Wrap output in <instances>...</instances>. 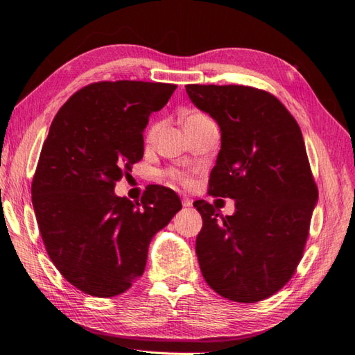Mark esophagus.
<instances>
[{"mask_svg":"<svg viewBox=\"0 0 355 355\" xmlns=\"http://www.w3.org/2000/svg\"><path fill=\"white\" fill-rule=\"evenodd\" d=\"M191 205H193V200H191L190 198H186V196H184V198H183V207H184V208H190Z\"/></svg>","mask_w":355,"mask_h":355,"instance_id":"34e87169","label":"esophagus"}]
</instances>
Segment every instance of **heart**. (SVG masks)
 I'll list each match as a JSON object with an SVG mask.
<instances>
[{
	"mask_svg": "<svg viewBox=\"0 0 355 355\" xmlns=\"http://www.w3.org/2000/svg\"><path fill=\"white\" fill-rule=\"evenodd\" d=\"M204 120H209V119H208L205 114H202V113H193V114H190V116L186 119V125L198 123V121H204ZM159 128H160V125H159V123H155L153 126H151V128L148 129V134H147V139H148V141L155 139ZM171 177L174 178V180H177V181H181V183H186V181H187V175L183 174V172H178V171H172V172H171Z\"/></svg>",
	"mask_w": 355,
	"mask_h": 355,
	"instance_id": "heart-1",
	"label": "heart"
}]
</instances>
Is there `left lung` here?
Masks as SVG:
<instances>
[{
    "label": "left lung",
    "instance_id": "obj_1",
    "mask_svg": "<svg viewBox=\"0 0 355 355\" xmlns=\"http://www.w3.org/2000/svg\"><path fill=\"white\" fill-rule=\"evenodd\" d=\"M186 92L221 132L209 193L235 200L226 217L205 200L193 204L204 221L196 238L200 272L223 297L263 300L295 273L318 200L302 130L265 90L187 85Z\"/></svg>",
    "mask_w": 355,
    "mask_h": 355
}]
</instances>
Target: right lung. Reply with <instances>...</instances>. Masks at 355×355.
Returning <instances> with one entry per match:
<instances>
[{"label": "right lung", "mask_w": 355, "mask_h": 355, "mask_svg": "<svg viewBox=\"0 0 355 355\" xmlns=\"http://www.w3.org/2000/svg\"><path fill=\"white\" fill-rule=\"evenodd\" d=\"M175 85L99 82L58 111L33 180V207L53 265L96 297L125 293L143 275L148 245L181 209L174 190L148 186L141 202L114 186L143 159L148 117Z\"/></svg>", "instance_id": "1"}]
</instances>
